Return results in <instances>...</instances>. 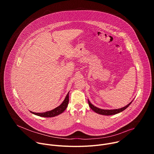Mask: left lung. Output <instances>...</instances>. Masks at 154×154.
I'll return each instance as SVG.
<instances>
[{"mask_svg":"<svg viewBox=\"0 0 154 154\" xmlns=\"http://www.w3.org/2000/svg\"><path fill=\"white\" fill-rule=\"evenodd\" d=\"M88 104H89V106H90V108L93 109V110L98 113V114H100V115H107V116H109V115H115V114H117V113H119L120 112H122V111H124V109H125L132 102V101H131L130 103H129L128 105H127L125 106H124L122 108H119V109H100V108H99L95 106H94L92 103H91V102H90L89 100H88Z\"/></svg>","mask_w":154,"mask_h":154,"instance_id":"1","label":"left lung"}]
</instances>
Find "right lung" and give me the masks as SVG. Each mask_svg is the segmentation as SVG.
<instances>
[{
  "label": "right lung",
  "instance_id": "obj_1",
  "mask_svg": "<svg viewBox=\"0 0 154 154\" xmlns=\"http://www.w3.org/2000/svg\"><path fill=\"white\" fill-rule=\"evenodd\" d=\"M69 92L67 94L66 96V97H65L64 101L62 102V103L60 106L53 109L52 110L48 111V112H46L45 113H34L32 112H30L35 115L41 116V117L51 118V117L56 116L62 113L65 110V109H66L68 103H69Z\"/></svg>",
  "mask_w": 154,
  "mask_h": 154
}]
</instances>
